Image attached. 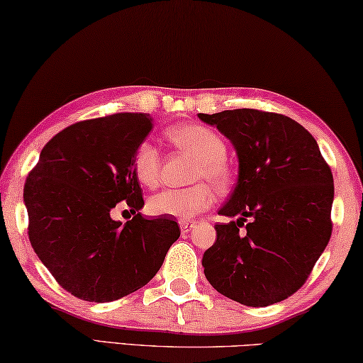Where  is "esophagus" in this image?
Returning <instances> with one entry per match:
<instances>
[{
  "instance_id": "1",
  "label": "esophagus",
  "mask_w": 363,
  "mask_h": 363,
  "mask_svg": "<svg viewBox=\"0 0 363 363\" xmlns=\"http://www.w3.org/2000/svg\"><path fill=\"white\" fill-rule=\"evenodd\" d=\"M195 226L194 221H181V233L187 234Z\"/></svg>"
}]
</instances>
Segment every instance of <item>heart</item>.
<instances>
[{
    "label": "heart",
    "instance_id": "b5f03b06",
    "mask_svg": "<svg viewBox=\"0 0 363 363\" xmlns=\"http://www.w3.org/2000/svg\"><path fill=\"white\" fill-rule=\"evenodd\" d=\"M166 139L179 150L197 158L192 181H202L187 189H168L148 200V211L158 216H172L189 221L208 210L215 202L210 182L220 191L229 187L233 172L226 161V143L215 130L200 124H182L166 132ZM132 168L142 186H158L161 174V155L150 142H142L132 157ZM205 180H208L205 183Z\"/></svg>",
    "mask_w": 363,
    "mask_h": 363
}]
</instances>
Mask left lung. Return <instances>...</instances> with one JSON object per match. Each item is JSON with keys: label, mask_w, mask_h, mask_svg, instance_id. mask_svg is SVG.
Returning a JSON list of instances; mask_svg holds the SVG:
<instances>
[{"label": "left lung", "mask_w": 363, "mask_h": 363, "mask_svg": "<svg viewBox=\"0 0 363 363\" xmlns=\"http://www.w3.org/2000/svg\"><path fill=\"white\" fill-rule=\"evenodd\" d=\"M199 118L233 142L239 179L218 211L235 221L216 224L203 254L208 283L233 301L267 307L306 284L330 242L335 184L318 143L297 121L260 109Z\"/></svg>", "instance_id": "1"}]
</instances>
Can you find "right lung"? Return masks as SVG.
Masks as SVG:
<instances>
[{
	"mask_svg": "<svg viewBox=\"0 0 363 363\" xmlns=\"http://www.w3.org/2000/svg\"><path fill=\"white\" fill-rule=\"evenodd\" d=\"M142 113L79 121L51 139L28 172V239L62 289L82 301L111 302L158 273L181 229L168 216L145 220L132 157L152 130ZM124 201V225L111 210Z\"/></svg>",
	"mask_w": 363,
	"mask_h": 363,
	"instance_id": "right-lung-1",
	"label": "right lung"
}]
</instances>
